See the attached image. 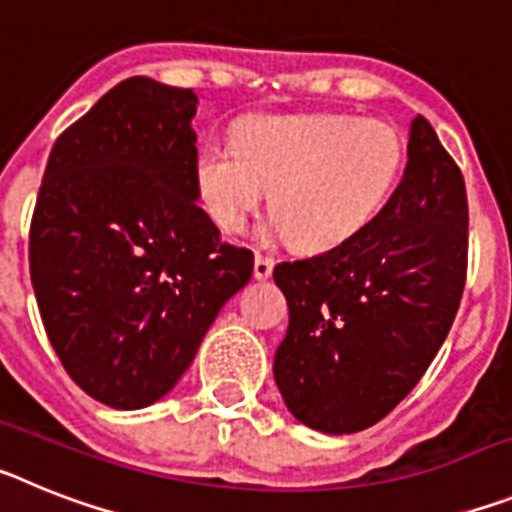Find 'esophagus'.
Wrapping results in <instances>:
<instances>
[{
    "instance_id": "34e87169",
    "label": "esophagus",
    "mask_w": 512,
    "mask_h": 512,
    "mask_svg": "<svg viewBox=\"0 0 512 512\" xmlns=\"http://www.w3.org/2000/svg\"><path fill=\"white\" fill-rule=\"evenodd\" d=\"M271 271H274V259H269V256H261V253H256V259H253V279H259V282H264V279L271 277Z\"/></svg>"
}]
</instances>
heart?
<instances>
[{
    "label": "heart",
    "instance_id": "obj_1",
    "mask_svg": "<svg viewBox=\"0 0 512 512\" xmlns=\"http://www.w3.org/2000/svg\"><path fill=\"white\" fill-rule=\"evenodd\" d=\"M405 169L395 128L348 115H256L233 143H207L194 187L207 217L238 233L271 189V233L302 251H330L377 220Z\"/></svg>",
    "mask_w": 512,
    "mask_h": 512
}]
</instances>
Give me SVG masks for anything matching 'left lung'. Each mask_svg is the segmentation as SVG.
Here are the masks:
<instances>
[{
	"mask_svg": "<svg viewBox=\"0 0 512 512\" xmlns=\"http://www.w3.org/2000/svg\"><path fill=\"white\" fill-rule=\"evenodd\" d=\"M467 225L464 176L418 115L402 184L377 220L343 246L274 266L289 307L274 379L300 423L364 431L410 395L459 310Z\"/></svg>",
	"mask_w": 512,
	"mask_h": 512,
	"instance_id": "obj_1",
	"label": "left lung"
}]
</instances>
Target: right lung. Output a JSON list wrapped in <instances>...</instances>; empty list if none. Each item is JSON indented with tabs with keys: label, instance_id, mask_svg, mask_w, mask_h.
<instances>
[{
	"label": "right lung",
	"instance_id": "obj_1",
	"mask_svg": "<svg viewBox=\"0 0 512 512\" xmlns=\"http://www.w3.org/2000/svg\"><path fill=\"white\" fill-rule=\"evenodd\" d=\"M197 94L130 76L56 140L30 225L45 333L97 402L169 395L253 253L220 241L197 205Z\"/></svg>",
	"mask_w": 512,
	"mask_h": 512
}]
</instances>
